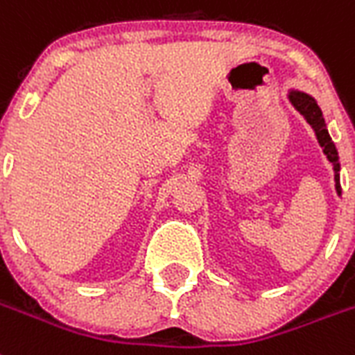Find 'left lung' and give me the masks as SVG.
<instances>
[{
    "instance_id": "left-lung-1",
    "label": "left lung",
    "mask_w": 355,
    "mask_h": 355,
    "mask_svg": "<svg viewBox=\"0 0 355 355\" xmlns=\"http://www.w3.org/2000/svg\"><path fill=\"white\" fill-rule=\"evenodd\" d=\"M289 101L293 103V107L298 110V112L307 119L311 126L316 132V137H318L320 146L323 148V153L327 155V159L331 160L332 166H334V178H336V191L338 195H341V186H340V157H338V150H336V144L332 143L331 135L325 128V121H323L322 110L316 105V101L309 96V94H304V92L291 91L289 92Z\"/></svg>"
}]
</instances>
